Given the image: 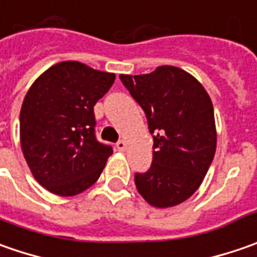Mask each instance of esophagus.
<instances>
[{
	"instance_id": "1",
	"label": "esophagus",
	"mask_w": 257,
	"mask_h": 257,
	"mask_svg": "<svg viewBox=\"0 0 257 257\" xmlns=\"http://www.w3.org/2000/svg\"><path fill=\"white\" fill-rule=\"evenodd\" d=\"M115 146H117V149H118L120 152H124V150L127 149V143H125L124 140H120V142L115 144Z\"/></svg>"
}]
</instances>
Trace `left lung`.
Instances as JSON below:
<instances>
[{
  "mask_svg": "<svg viewBox=\"0 0 257 257\" xmlns=\"http://www.w3.org/2000/svg\"><path fill=\"white\" fill-rule=\"evenodd\" d=\"M142 105L153 136V163L134 182L146 202L167 209L196 192L212 164L217 133L210 95L192 74L162 65L150 74H120Z\"/></svg>",
  "mask_w": 257,
  "mask_h": 257,
  "instance_id": "obj_1",
  "label": "left lung"
}]
</instances>
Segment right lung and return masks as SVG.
<instances>
[{"instance_id": "1", "label": "right lung", "mask_w": 257, "mask_h": 257, "mask_svg": "<svg viewBox=\"0 0 257 257\" xmlns=\"http://www.w3.org/2000/svg\"><path fill=\"white\" fill-rule=\"evenodd\" d=\"M115 74L78 61L51 65L27 91L20 113L21 150L34 179L57 196H75L98 180L110 146L94 134V105Z\"/></svg>"}]
</instances>
